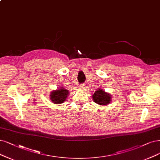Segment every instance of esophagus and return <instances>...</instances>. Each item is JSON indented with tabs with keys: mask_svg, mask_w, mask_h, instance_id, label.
Masks as SVG:
<instances>
[{
	"mask_svg": "<svg viewBox=\"0 0 160 160\" xmlns=\"http://www.w3.org/2000/svg\"><path fill=\"white\" fill-rule=\"evenodd\" d=\"M84 86H85V85L84 84H82L80 85V88H83Z\"/></svg>",
	"mask_w": 160,
	"mask_h": 160,
	"instance_id": "34e87169",
	"label": "esophagus"
}]
</instances>
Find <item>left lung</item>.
Returning <instances> with one entry per match:
<instances>
[{
    "mask_svg": "<svg viewBox=\"0 0 160 160\" xmlns=\"http://www.w3.org/2000/svg\"><path fill=\"white\" fill-rule=\"evenodd\" d=\"M92 98L94 102L101 105H105L109 104L111 99L109 94L105 93L102 89L97 90L95 93H94Z\"/></svg>",
    "mask_w": 160,
    "mask_h": 160,
    "instance_id": "obj_1",
    "label": "left lung"
}]
</instances>
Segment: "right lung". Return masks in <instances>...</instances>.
I'll return each instance as SVG.
<instances>
[{"mask_svg":"<svg viewBox=\"0 0 160 160\" xmlns=\"http://www.w3.org/2000/svg\"><path fill=\"white\" fill-rule=\"evenodd\" d=\"M68 91L63 88H61L57 90L52 91L51 93V101L55 104L62 103L67 96H68Z\"/></svg>","mask_w":160,"mask_h":160,"instance_id":"right-lung-1","label":"right lung"}]
</instances>
